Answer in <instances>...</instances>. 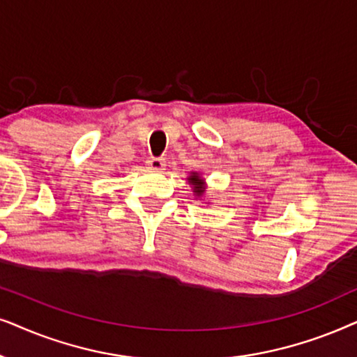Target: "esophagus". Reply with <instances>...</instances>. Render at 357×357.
Here are the masks:
<instances>
[{"instance_id":"esophagus-1","label":"esophagus","mask_w":357,"mask_h":357,"mask_svg":"<svg viewBox=\"0 0 357 357\" xmlns=\"http://www.w3.org/2000/svg\"><path fill=\"white\" fill-rule=\"evenodd\" d=\"M146 166H149V169H151V171H163L166 165H165L163 158H155V156H150V158L146 160Z\"/></svg>"}]
</instances>
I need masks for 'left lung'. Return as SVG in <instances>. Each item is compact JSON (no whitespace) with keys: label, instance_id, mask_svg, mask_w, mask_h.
Segmentation results:
<instances>
[{"label":"left lung","instance_id":"left-lung-1","mask_svg":"<svg viewBox=\"0 0 357 357\" xmlns=\"http://www.w3.org/2000/svg\"><path fill=\"white\" fill-rule=\"evenodd\" d=\"M188 179H189V183L192 184V192L196 194V196L201 197L204 191H206V183H204V179L197 173H192Z\"/></svg>","mask_w":357,"mask_h":357}]
</instances>
